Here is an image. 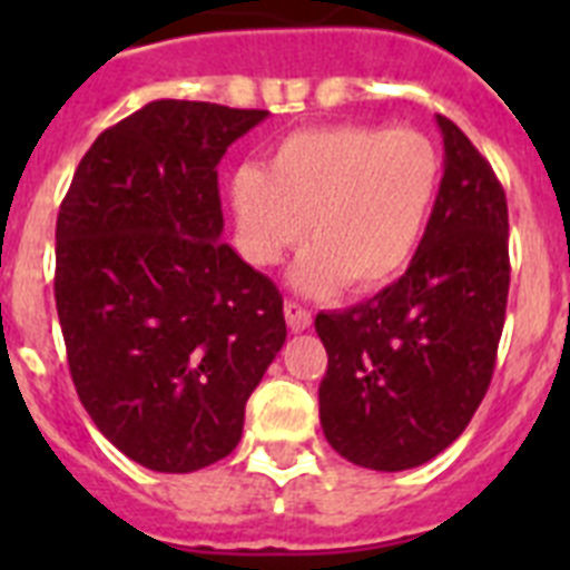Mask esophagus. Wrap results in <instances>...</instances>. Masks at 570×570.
I'll use <instances>...</instances> for the list:
<instances>
[{
    "label": "esophagus",
    "instance_id": "obj_1",
    "mask_svg": "<svg viewBox=\"0 0 570 570\" xmlns=\"http://www.w3.org/2000/svg\"><path fill=\"white\" fill-rule=\"evenodd\" d=\"M285 320H288L291 331H308L311 328V311L302 308L299 302H285Z\"/></svg>",
    "mask_w": 570,
    "mask_h": 570
}]
</instances>
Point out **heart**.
I'll list each match as a JSON object with an SVG mask.
<instances>
[{"label": "heart", "mask_w": 570, "mask_h": 570, "mask_svg": "<svg viewBox=\"0 0 570 570\" xmlns=\"http://www.w3.org/2000/svg\"><path fill=\"white\" fill-rule=\"evenodd\" d=\"M440 188V154L411 128L325 125L285 136L268 168L242 165L230 179L236 242L271 268L305 234L314 242L291 268L305 294L340 282L365 294L405 271Z\"/></svg>", "instance_id": "1"}]
</instances>
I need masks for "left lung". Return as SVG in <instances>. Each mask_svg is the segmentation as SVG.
Returning <instances> with one entry per match:
<instances>
[{"mask_svg": "<svg viewBox=\"0 0 570 570\" xmlns=\"http://www.w3.org/2000/svg\"><path fill=\"white\" fill-rule=\"evenodd\" d=\"M442 183L405 274L374 299L316 314L328 351L320 422L336 454L407 471L442 454L476 414L505 325L508 203L451 119Z\"/></svg>", "mask_w": 570, "mask_h": 570, "instance_id": "obj_1", "label": "left lung"}]
</instances>
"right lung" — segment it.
I'll use <instances>...</instances> for the list:
<instances>
[{
  "label": "right lung",
  "mask_w": 570,
  "mask_h": 570,
  "mask_svg": "<svg viewBox=\"0 0 570 570\" xmlns=\"http://www.w3.org/2000/svg\"><path fill=\"white\" fill-rule=\"evenodd\" d=\"M268 110L156 99L99 134L57 219V314L77 394L128 460H225L285 345L282 296L223 242L216 165Z\"/></svg>",
  "instance_id": "1"
}]
</instances>
